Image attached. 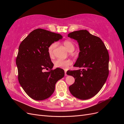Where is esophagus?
<instances>
[{
  "label": "esophagus",
  "instance_id": "esophagus-1",
  "mask_svg": "<svg viewBox=\"0 0 124 124\" xmlns=\"http://www.w3.org/2000/svg\"><path fill=\"white\" fill-rule=\"evenodd\" d=\"M64 72H65V76H67V74H66V70H65Z\"/></svg>",
  "mask_w": 124,
  "mask_h": 124
}]
</instances>
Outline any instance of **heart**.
Returning <instances> with one entry per match:
<instances>
[{
    "mask_svg": "<svg viewBox=\"0 0 124 124\" xmlns=\"http://www.w3.org/2000/svg\"><path fill=\"white\" fill-rule=\"evenodd\" d=\"M63 45L64 46L67 50L71 52L74 51L75 49V45L74 43L70 40H66L63 42ZM56 46V44L53 43L49 46L48 48V54L50 57H53L54 55V50ZM54 66L55 67L60 68L63 69H67L70 65L72 64V61L70 60H63L58 59L54 62Z\"/></svg>",
    "mask_w": 124,
    "mask_h": 124,
    "instance_id": "b5f03b06",
    "label": "heart"
}]
</instances>
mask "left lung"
Masks as SVG:
<instances>
[{
  "label": "left lung",
  "mask_w": 124,
  "mask_h": 124,
  "mask_svg": "<svg viewBox=\"0 0 124 124\" xmlns=\"http://www.w3.org/2000/svg\"><path fill=\"white\" fill-rule=\"evenodd\" d=\"M68 37L78 43L80 52L74 66L81 69L67 71L75 80L70 91L78 99H90L101 89L108 76V52L101 39L86 30L72 32Z\"/></svg>",
  "instance_id": "1"
}]
</instances>
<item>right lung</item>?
Returning a JSON list of instances; mask_svg holds the SVG:
<instances>
[{
  "label": "right lung",
  "instance_id": "add662e5",
  "mask_svg": "<svg viewBox=\"0 0 124 124\" xmlns=\"http://www.w3.org/2000/svg\"><path fill=\"white\" fill-rule=\"evenodd\" d=\"M62 36L43 29L30 32L18 48L16 60L18 81L30 97L43 101L53 94L57 82L64 76L63 70H52L54 64L48 52L49 46ZM44 72V69H49Z\"/></svg>",
  "mask_w": 124,
  "mask_h": 124
}]
</instances>
